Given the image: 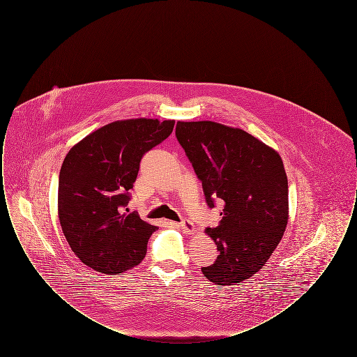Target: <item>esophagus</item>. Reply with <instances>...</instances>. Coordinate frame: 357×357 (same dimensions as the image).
<instances>
[{"instance_id": "esophagus-1", "label": "esophagus", "mask_w": 357, "mask_h": 357, "mask_svg": "<svg viewBox=\"0 0 357 357\" xmlns=\"http://www.w3.org/2000/svg\"><path fill=\"white\" fill-rule=\"evenodd\" d=\"M179 227L183 230V233L186 234H194L195 233V226L194 223L190 221H182L179 223Z\"/></svg>"}]
</instances>
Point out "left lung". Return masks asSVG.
Segmentation results:
<instances>
[{
	"mask_svg": "<svg viewBox=\"0 0 357 357\" xmlns=\"http://www.w3.org/2000/svg\"><path fill=\"white\" fill-rule=\"evenodd\" d=\"M175 135L202 182L207 206L223 207L218 226L206 229L220 255L202 268L204 277L218 285L250 278L288 225V178L280 153L241 128L210 120L178 121Z\"/></svg>",
	"mask_w": 357,
	"mask_h": 357,
	"instance_id": "obj_1",
	"label": "left lung"
}]
</instances>
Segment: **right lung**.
<instances>
[{"label":"right lung","instance_id":"right-lung-1","mask_svg":"<svg viewBox=\"0 0 357 357\" xmlns=\"http://www.w3.org/2000/svg\"><path fill=\"white\" fill-rule=\"evenodd\" d=\"M175 120H118L85 136L59 176V220L72 252L93 271L118 274L147 253L156 226L128 213L143 155L167 139Z\"/></svg>","mask_w":357,"mask_h":357}]
</instances>
